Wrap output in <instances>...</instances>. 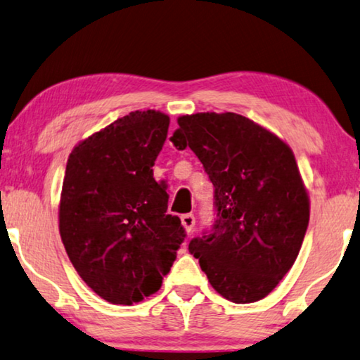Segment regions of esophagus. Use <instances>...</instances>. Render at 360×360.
<instances>
[{
	"label": "esophagus",
	"mask_w": 360,
	"mask_h": 360,
	"mask_svg": "<svg viewBox=\"0 0 360 360\" xmlns=\"http://www.w3.org/2000/svg\"><path fill=\"white\" fill-rule=\"evenodd\" d=\"M195 222H196V219H195V216L193 214H184L181 216V226L185 227V231L186 232H193V229H195Z\"/></svg>",
	"instance_id": "1"
}]
</instances>
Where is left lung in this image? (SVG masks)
I'll list each match as a JSON object with an SVG mask.
<instances>
[{
  "label": "left lung",
  "mask_w": 360,
  "mask_h": 360,
  "mask_svg": "<svg viewBox=\"0 0 360 360\" xmlns=\"http://www.w3.org/2000/svg\"><path fill=\"white\" fill-rule=\"evenodd\" d=\"M190 148L214 186L211 232L190 240L212 288L236 304L266 297L292 268L310 202L288 144L237 113L179 118L170 138Z\"/></svg>",
  "instance_id": "left-lung-1"
}]
</instances>
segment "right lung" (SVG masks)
Returning a JSON list of instances; mask_svg holds the SVG:
<instances>
[{
    "instance_id": "right-lung-1",
    "label": "right lung",
    "mask_w": 360,
    "mask_h": 360,
    "mask_svg": "<svg viewBox=\"0 0 360 360\" xmlns=\"http://www.w3.org/2000/svg\"><path fill=\"white\" fill-rule=\"evenodd\" d=\"M165 113L131 112L72 149L60 201V236L72 266L110 304L158 292L186 233L167 214V185L153 165L169 131Z\"/></svg>"
}]
</instances>
